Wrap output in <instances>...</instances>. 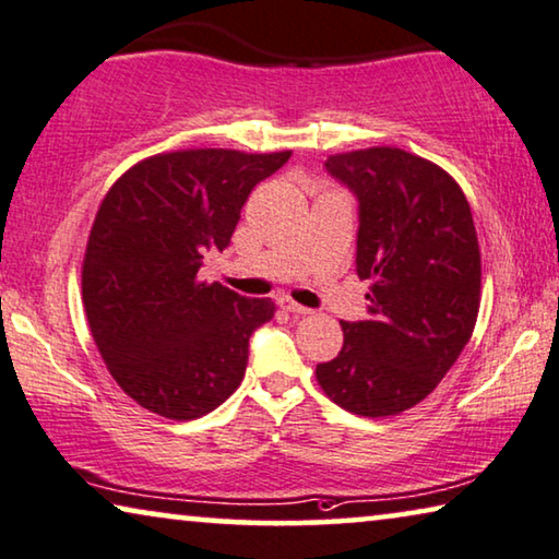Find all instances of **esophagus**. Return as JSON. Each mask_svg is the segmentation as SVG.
<instances>
[{"mask_svg":"<svg viewBox=\"0 0 559 559\" xmlns=\"http://www.w3.org/2000/svg\"><path fill=\"white\" fill-rule=\"evenodd\" d=\"M281 308H283V311L296 313V316H304V313H308V308H306V306L296 304V301H290V298H281Z\"/></svg>","mask_w":559,"mask_h":559,"instance_id":"1","label":"esophagus"}]
</instances>
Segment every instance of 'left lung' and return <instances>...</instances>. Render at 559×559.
<instances>
[{
	"label": "left lung",
	"instance_id": "8db88e82",
	"mask_svg": "<svg viewBox=\"0 0 559 559\" xmlns=\"http://www.w3.org/2000/svg\"><path fill=\"white\" fill-rule=\"evenodd\" d=\"M326 170L359 200L356 273L371 306L366 321H341L344 346L316 379L341 409L402 414L437 389L477 323L469 203L447 170L399 147L331 155Z\"/></svg>",
	"mask_w": 559,
	"mask_h": 559
}]
</instances>
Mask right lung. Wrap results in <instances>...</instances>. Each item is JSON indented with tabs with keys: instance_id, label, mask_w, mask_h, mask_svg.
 I'll list each match as a JSON object with an SVG mask.
<instances>
[{
	"instance_id": "add662e5",
	"label": "right lung",
	"mask_w": 559,
	"mask_h": 559,
	"mask_svg": "<svg viewBox=\"0 0 559 559\" xmlns=\"http://www.w3.org/2000/svg\"><path fill=\"white\" fill-rule=\"evenodd\" d=\"M290 157L198 147L145 157L99 203L82 261V304L118 386L165 419H198L240 386L248 338L271 298L198 278L228 248L240 207Z\"/></svg>"
}]
</instances>
